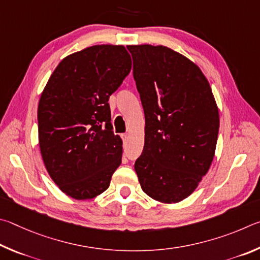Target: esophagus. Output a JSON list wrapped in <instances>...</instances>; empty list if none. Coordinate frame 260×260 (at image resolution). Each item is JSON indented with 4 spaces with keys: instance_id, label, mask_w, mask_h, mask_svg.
I'll return each mask as SVG.
<instances>
[{
    "instance_id": "34e87169",
    "label": "esophagus",
    "mask_w": 260,
    "mask_h": 260,
    "mask_svg": "<svg viewBox=\"0 0 260 260\" xmlns=\"http://www.w3.org/2000/svg\"><path fill=\"white\" fill-rule=\"evenodd\" d=\"M121 137H122V139L124 140V142H125V140L127 139V137H129V136H127V134H122V135H121Z\"/></svg>"
}]
</instances>
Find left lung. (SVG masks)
I'll list each match as a JSON object with an SVG mask.
<instances>
[{
    "label": "left lung",
    "mask_w": 260,
    "mask_h": 260,
    "mask_svg": "<svg viewBox=\"0 0 260 260\" xmlns=\"http://www.w3.org/2000/svg\"><path fill=\"white\" fill-rule=\"evenodd\" d=\"M145 113V144L135 163L149 198L177 203L189 197L215 156L219 112L197 63L163 45H127Z\"/></svg>",
    "instance_id": "left-lung-1"
}]
</instances>
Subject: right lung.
<instances>
[{
	"mask_svg": "<svg viewBox=\"0 0 260 260\" xmlns=\"http://www.w3.org/2000/svg\"><path fill=\"white\" fill-rule=\"evenodd\" d=\"M130 71L123 45H92L63 58L41 94V155L68 197L100 195L121 165L122 139L113 133L108 99Z\"/></svg>",
	"mask_w": 260,
	"mask_h": 260,
	"instance_id": "1",
	"label": "right lung"
}]
</instances>
